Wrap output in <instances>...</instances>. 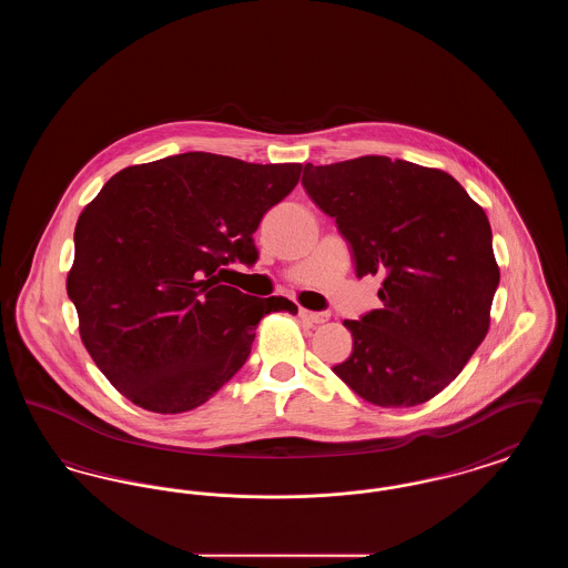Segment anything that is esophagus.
I'll return each mask as SVG.
<instances>
[{
  "instance_id": "34e87169",
  "label": "esophagus",
  "mask_w": 568,
  "mask_h": 568,
  "mask_svg": "<svg viewBox=\"0 0 568 568\" xmlns=\"http://www.w3.org/2000/svg\"><path fill=\"white\" fill-rule=\"evenodd\" d=\"M300 317L308 324H325L329 320V313H315V311H306V308H300Z\"/></svg>"
}]
</instances>
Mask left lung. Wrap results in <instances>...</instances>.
Here are the masks:
<instances>
[{"label":"left lung","instance_id":"obj_1","mask_svg":"<svg viewBox=\"0 0 568 568\" xmlns=\"http://www.w3.org/2000/svg\"><path fill=\"white\" fill-rule=\"evenodd\" d=\"M302 185L352 244L355 274H383V308L343 322L353 352L332 371L373 405L428 403L489 329L500 271L484 209L447 172L383 155L306 163Z\"/></svg>","mask_w":568,"mask_h":568}]
</instances>
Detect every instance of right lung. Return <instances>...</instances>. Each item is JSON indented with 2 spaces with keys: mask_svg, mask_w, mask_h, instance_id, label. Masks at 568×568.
Segmentation results:
<instances>
[{
  "mask_svg": "<svg viewBox=\"0 0 568 568\" xmlns=\"http://www.w3.org/2000/svg\"><path fill=\"white\" fill-rule=\"evenodd\" d=\"M300 172L195 151L125 168L84 206L68 296L128 400L163 415L204 405L243 368L264 315L297 313L221 285V266L257 260L253 234Z\"/></svg>",
  "mask_w": 568,
  "mask_h": 568,
  "instance_id": "1",
  "label": "right lung"
}]
</instances>
